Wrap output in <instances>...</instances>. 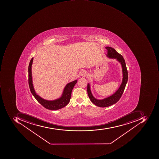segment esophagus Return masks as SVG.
<instances>
[{
	"label": "esophagus",
	"mask_w": 159,
	"mask_h": 159,
	"mask_svg": "<svg viewBox=\"0 0 159 159\" xmlns=\"http://www.w3.org/2000/svg\"><path fill=\"white\" fill-rule=\"evenodd\" d=\"M87 75V74L86 71H82V72L80 73V76H82V77H86Z\"/></svg>",
	"instance_id": "1"
}]
</instances>
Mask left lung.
<instances>
[{
  "instance_id": "8db88e82",
  "label": "left lung",
  "mask_w": 159,
  "mask_h": 159,
  "mask_svg": "<svg viewBox=\"0 0 159 159\" xmlns=\"http://www.w3.org/2000/svg\"><path fill=\"white\" fill-rule=\"evenodd\" d=\"M107 50V57L110 58L116 59L119 62H120L122 68L123 79L122 82L118 90L112 96L103 99L102 100L97 99L93 96L90 90L89 84H87V93L88 97L93 104L98 107H106L116 104L120 98L123 93L125 88L128 80V70L126 67V63L123 57L120 53H118L114 48L110 47H106Z\"/></svg>"
}]
</instances>
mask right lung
Segmentation results:
<instances>
[{"label":"right lung","mask_w":159,"mask_h":159,"mask_svg":"<svg viewBox=\"0 0 159 159\" xmlns=\"http://www.w3.org/2000/svg\"><path fill=\"white\" fill-rule=\"evenodd\" d=\"M33 60V58H32L30 62L28 68L29 85L32 95L35 98L39 103H40L45 108L49 110H58L66 107L69 103L71 98L72 90L75 84L77 83V80H75L66 84L63 90L62 96L59 98L52 101L44 99L37 94L33 87V84H32V74H31V66H32Z\"/></svg>","instance_id":"obj_1"}]
</instances>
